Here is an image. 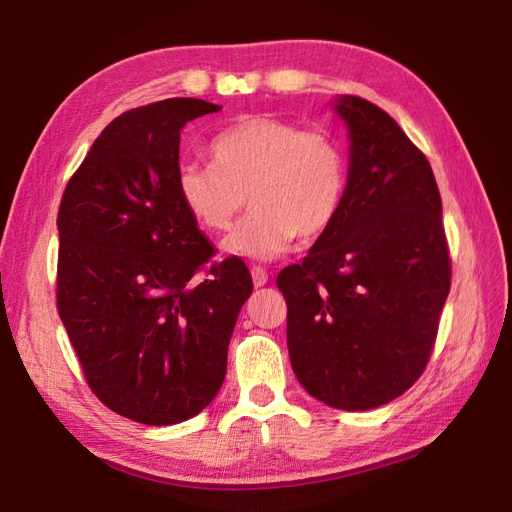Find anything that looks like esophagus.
<instances>
[{
  "instance_id": "obj_1",
  "label": "esophagus",
  "mask_w": 512,
  "mask_h": 512,
  "mask_svg": "<svg viewBox=\"0 0 512 512\" xmlns=\"http://www.w3.org/2000/svg\"><path fill=\"white\" fill-rule=\"evenodd\" d=\"M250 275H253L255 287H264V284L268 282V273H266V268H262V266L250 268Z\"/></svg>"
}]
</instances>
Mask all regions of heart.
Masks as SVG:
<instances>
[{"instance_id": "1", "label": "heart", "mask_w": 512, "mask_h": 512, "mask_svg": "<svg viewBox=\"0 0 512 512\" xmlns=\"http://www.w3.org/2000/svg\"><path fill=\"white\" fill-rule=\"evenodd\" d=\"M210 153L212 164L178 169L176 189L189 216L214 235L232 228L248 194L253 210L225 239L230 255L273 259L298 235H325L341 212L348 155L329 131L255 115L216 135Z\"/></svg>"}]
</instances>
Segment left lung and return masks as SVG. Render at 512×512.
Returning <instances> with one entry per match:
<instances>
[{
	"label": "left lung",
	"instance_id": "left-lung-1",
	"mask_svg": "<svg viewBox=\"0 0 512 512\" xmlns=\"http://www.w3.org/2000/svg\"><path fill=\"white\" fill-rule=\"evenodd\" d=\"M350 171L343 207L302 259L277 275L291 368L343 411L388 404L427 368L452 287L443 201L431 164L397 121L341 97Z\"/></svg>",
	"mask_w": 512,
	"mask_h": 512
}]
</instances>
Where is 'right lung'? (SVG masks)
<instances>
[{"label":"right lung","instance_id":"add662e5","mask_svg":"<svg viewBox=\"0 0 512 512\" xmlns=\"http://www.w3.org/2000/svg\"><path fill=\"white\" fill-rule=\"evenodd\" d=\"M219 110L164 99L112 119L58 207L56 305L85 381L110 411L155 427L214 400L253 293L239 257L212 262L176 189L180 131Z\"/></svg>","mask_w":512,"mask_h":512}]
</instances>
